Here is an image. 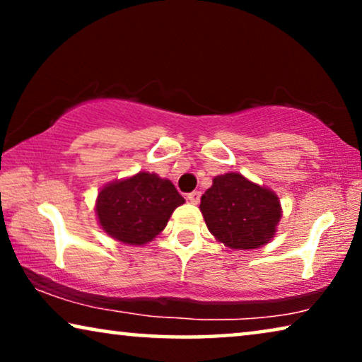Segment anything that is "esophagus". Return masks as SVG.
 <instances>
[{
    "instance_id": "1",
    "label": "esophagus",
    "mask_w": 362,
    "mask_h": 362,
    "mask_svg": "<svg viewBox=\"0 0 362 362\" xmlns=\"http://www.w3.org/2000/svg\"><path fill=\"white\" fill-rule=\"evenodd\" d=\"M187 201L191 202V204H197V202L201 201V192L199 191H192L187 194Z\"/></svg>"
}]
</instances>
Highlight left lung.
I'll list each match as a JSON object with an SVG mask.
<instances>
[{"mask_svg":"<svg viewBox=\"0 0 362 362\" xmlns=\"http://www.w3.org/2000/svg\"><path fill=\"white\" fill-rule=\"evenodd\" d=\"M207 229L230 249H259L275 234L281 207L274 192L239 173L217 176L201 197Z\"/></svg>","mask_w":362,"mask_h":362,"instance_id":"obj_1","label":"left lung"}]
</instances>
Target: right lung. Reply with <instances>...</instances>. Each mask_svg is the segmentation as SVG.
<instances>
[{
    "label": "right lung",
    "mask_w": 362,
    "mask_h": 362,
    "mask_svg": "<svg viewBox=\"0 0 362 362\" xmlns=\"http://www.w3.org/2000/svg\"><path fill=\"white\" fill-rule=\"evenodd\" d=\"M185 202L175 185L150 173L112 182L98 192L97 216L113 239L143 245L165 229L173 211Z\"/></svg>",
    "instance_id": "obj_1"
}]
</instances>
